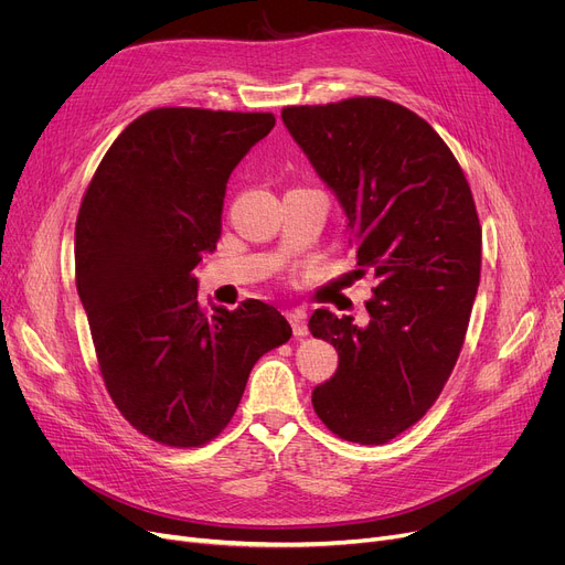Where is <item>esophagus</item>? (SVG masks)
<instances>
[{
    "mask_svg": "<svg viewBox=\"0 0 565 565\" xmlns=\"http://www.w3.org/2000/svg\"><path fill=\"white\" fill-rule=\"evenodd\" d=\"M286 318H288V322H290V328H292V334L298 337V339H302V337H307V316L302 313V311H288L286 313Z\"/></svg>",
    "mask_w": 565,
    "mask_h": 565,
    "instance_id": "obj_1",
    "label": "esophagus"
}]
</instances>
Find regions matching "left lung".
<instances>
[{
  "instance_id": "1",
  "label": "left lung",
  "mask_w": 565,
  "mask_h": 565,
  "mask_svg": "<svg viewBox=\"0 0 565 565\" xmlns=\"http://www.w3.org/2000/svg\"><path fill=\"white\" fill-rule=\"evenodd\" d=\"M281 118L343 205L358 273L377 279L366 328L313 311L339 369L311 403L334 435L377 447L424 417L458 362L481 279L477 203L451 148L398 103L358 96Z\"/></svg>"
}]
</instances>
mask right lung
<instances>
[{
	"instance_id": "obj_1",
	"label": "right lung",
	"mask_w": 565,
	"mask_h": 565,
	"mask_svg": "<svg viewBox=\"0 0 565 565\" xmlns=\"http://www.w3.org/2000/svg\"><path fill=\"white\" fill-rule=\"evenodd\" d=\"M270 111L158 107L116 137L75 224V281L100 375L124 419L194 449L233 419L254 364L292 334L270 305L199 302L194 267L222 235L228 175Z\"/></svg>"
}]
</instances>
